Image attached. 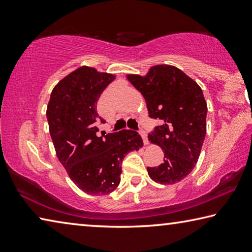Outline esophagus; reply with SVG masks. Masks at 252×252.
<instances>
[{
	"mask_svg": "<svg viewBox=\"0 0 252 252\" xmlns=\"http://www.w3.org/2000/svg\"><path fill=\"white\" fill-rule=\"evenodd\" d=\"M139 133H140V135L142 136V140H143V143L144 144H148V135H147V132L144 131L143 129H140V131H139Z\"/></svg>",
	"mask_w": 252,
	"mask_h": 252,
	"instance_id": "1",
	"label": "esophagus"
}]
</instances>
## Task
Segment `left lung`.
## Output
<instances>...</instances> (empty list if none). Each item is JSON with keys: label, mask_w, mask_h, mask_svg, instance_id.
<instances>
[{"label": "left lung", "mask_w": 252, "mask_h": 252, "mask_svg": "<svg viewBox=\"0 0 252 252\" xmlns=\"http://www.w3.org/2000/svg\"><path fill=\"white\" fill-rule=\"evenodd\" d=\"M126 79L141 92L149 116L162 122L149 134V141L162 149L163 163L148 167L149 177L160 185L181 181L195 167L207 132L208 108L201 88L168 64L151 66L144 76L127 74Z\"/></svg>", "instance_id": "left-lung-1"}]
</instances>
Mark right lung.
<instances>
[{
  "instance_id": "right-lung-1",
  "label": "right lung",
  "mask_w": 252,
  "mask_h": 252,
  "mask_svg": "<svg viewBox=\"0 0 252 252\" xmlns=\"http://www.w3.org/2000/svg\"><path fill=\"white\" fill-rule=\"evenodd\" d=\"M116 75L81 66L55 85L46 109L57 157L76 187L91 195H104L120 183L126 153L143 142L138 132L122 130L97 136L96 102Z\"/></svg>"
}]
</instances>
